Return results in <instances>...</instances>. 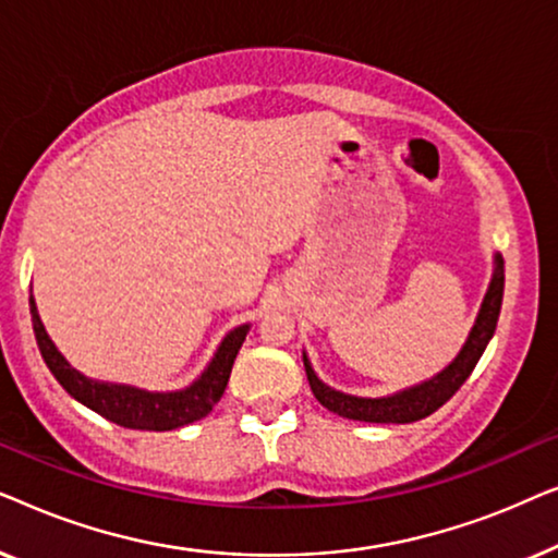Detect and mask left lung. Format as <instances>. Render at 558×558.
Listing matches in <instances>:
<instances>
[{
    "instance_id": "obj_1",
    "label": "left lung",
    "mask_w": 558,
    "mask_h": 558,
    "mask_svg": "<svg viewBox=\"0 0 558 558\" xmlns=\"http://www.w3.org/2000/svg\"><path fill=\"white\" fill-rule=\"evenodd\" d=\"M502 287H506V271H502V256H493V279L487 287L485 300L480 304V312L475 317V325L464 340L460 353L454 355V361L447 365L445 371H439L437 376L422 380V384L401 388V391L388 393V396H353L342 393L338 388L327 386L325 380L312 368L307 353H302L304 371H307V380L315 399L323 403L327 411L338 414L342 418H353V422H371V424H411L418 418L429 416L439 407L452 399L464 380L470 378L472 368H475L480 355L485 353L487 342H490L495 325L500 317V304H502Z\"/></svg>"
}]
</instances>
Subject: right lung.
<instances>
[{
    "label": "right lung",
    "instance_id": "add662e5",
    "mask_svg": "<svg viewBox=\"0 0 558 558\" xmlns=\"http://www.w3.org/2000/svg\"><path fill=\"white\" fill-rule=\"evenodd\" d=\"M29 315H33V330L37 348L48 363L52 376L58 384L88 407L96 414H101L109 422L124 426V429H142V432H170L180 429V426L193 424L197 418L208 416L213 407L223 396L228 378H231V368L235 355L246 340L251 330L248 323L233 327L231 332L220 340L216 353H213L210 363L197 376L193 384L180 388V391H147V388H136L129 384H109V380H96L83 376L75 371L65 355L56 348L50 340L48 330H45L40 315H37L35 296H29Z\"/></svg>",
    "mask_w": 558,
    "mask_h": 558
}]
</instances>
